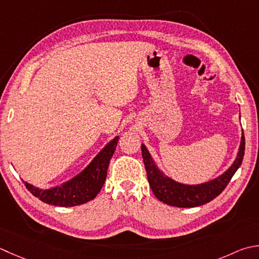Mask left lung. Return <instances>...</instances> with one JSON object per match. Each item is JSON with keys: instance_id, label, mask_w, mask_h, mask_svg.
Segmentation results:
<instances>
[{"instance_id": "obj_1", "label": "left lung", "mask_w": 259, "mask_h": 259, "mask_svg": "<svg viewBox=\"0 0 259 259\" xmlns=\"http://www.w3.org/2000/svg\"><path fill=\"white\" fill-rule=\"evenodd\" d=\"M141 154H143L149 185L157 199L171 206L194 207L209 203L210 201L221 194V192L229 184L230 180L240 167L242 158H244L245 136H241L239 153H238L235 163L230 166V168L218 179L200 185L181 184L170 180L169 177H165L163 173L157 168L145 145H141Z\"/></svg>"}]
</instances>
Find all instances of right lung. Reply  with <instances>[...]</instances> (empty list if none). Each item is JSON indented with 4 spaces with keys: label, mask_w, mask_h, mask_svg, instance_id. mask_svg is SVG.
<instances>
[{
    "label": "right lung",
    "mask_w": 259,
    "mask_h": 259,
    "mask_svg": "<svg viewBox=\"0 0 259 259\" xmlns=\"http://www.w3.org/2000/svg\"><path fill=\"white\" fill-rule=\"evenodd\" d=\"M118 140L119 137L111 140L82 173L63 185L49 190H41L28 184L27 182L23 183L30 193L45 203L64 207L84 204L93 200L102 189Z\"/></svg>",
    "instance_id": "right-lung-1"
}]
</instances>
